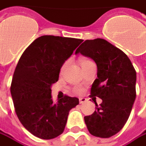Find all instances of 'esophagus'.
Instances as JSON below:
<instances>
[{
    "instance_id": "1",
    "label": "esophagus",
    "mask_w": 146,
    "mask_h": 146,
    "mask_svg": "<svg viewBox=\"0 0 146 146\" xmlns=\"http://www.w3.org/2000/svg\"><path fill=\"white\" fill-rule=\"evenodd\" d=\"M86 100H87L86 98H79L80 104H84V103L86 102Z\"/></svg>"
}]
</instances>
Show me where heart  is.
I'll return each mask as SVG.
<instances>
[{
    "instance_id": "b5f03b06",
    "label": "heart",
    "mask_w": 146,
    "mask_h": 146,
    "mask_svg": "<svg viewBox=\"0 0 146 146\" xmlns=\"http://www.w3.org/2000/svg\"><path fill=\"white\" fill-rule=\"evenodd\" d=\"M87 61H90V60H86V59H82V60H80L81 65H82V64H84V63H86V62H87ZM66 64H67V62L66 63H64V64H63V66H62V68H61V71H63V70L65 68ZM75 92H78V93H80V92H82V89H80V88H77V89H75Z\"/></svg>"
}]
</instances>
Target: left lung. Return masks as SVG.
<instances>
[{"label": "left lung", "mask_w": 146, "mask_h": 146, "mask_svg": "<svg viewBox=\"0 0 146 146\" xmlns=\"http://www.w3.org/2000/svg\"><path fill=\"white\" fill-rule=\"evenodd\" d=\"M96 62L97 78L91 89V97L102 100L92 115L84 117L89 132L109 138L117 134L127 123L136 99V73L127 55L101 38L86 40L77 49Z\"/></svg>", "instance_id": "left-lung-1"}]
</instances>
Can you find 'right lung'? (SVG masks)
Returning <instances> with one entry per match:
<instances>
[{"mask_svg":"<svg viewBox=\"0 0 146 146\" xmlns=\"http://www.w3.org/2000/svg\"><path fill=\"white\" fill-rule=\"evenodd\" d=\"M83 40L41 36L21 55L13 75L10 92L17 116L33 136L44 140L63 133L69 111L79 104L65 96L54 103L52 84L61 67Z\"/></svg>","mask_w":146,"mask_h":146,"instance_id":"1","label":"right lung"}]
</instances>
